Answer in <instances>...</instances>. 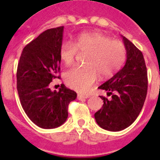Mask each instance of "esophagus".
Instances as JSON below:
<instances>
[{"instance_id": "obj_1", "label": "esophagus", "mask_w": 160, "mask_h": 160, "mask_svg": "<svg viewBox=\"0 0 160 160\" xmlns=\"http://www.w3.org/2000/svg\"><path fill=\"white\" fill-rule=\"evenodd\" d=\"M89 97H90V95H87V94H78V99L79 100L87 98Z\"/></svg>"}]
</instances>
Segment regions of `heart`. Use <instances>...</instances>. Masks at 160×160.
Segmentation results:
<instances>
[{
	"label": "heart",
	"instance_id": "1",
	"mask_svg": "<svg viewBox=\"0 0 160 160\" xmlns=\"http://www.w3.org/2000/svg\"><path fill=\"white\" fill-rule=\"evenodd\" d=\"M78 52L87 53L85 66H75L65 73L66 84L72 89L87 92L100 75L112 76L125 62L126 48L122 42L111 40L99 32H84L76 37L73 43L62 44L59 56L66 66L73 64Z\"/></svg>",
	"mask_w": 160,
	"mask_h": 160
}]
</instances>
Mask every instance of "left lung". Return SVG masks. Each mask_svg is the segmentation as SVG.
<instances>
[{
    "mask_svg": "<svg viewBox=\"0 0 160 160\" xmlns=\"http://www.w3.org/2000/svg\"><path fill=\"white\" fill-rule=\"evenodd\" d=\"M127 51L125 66L98 89L105 90L111 99L103 100L102 109L94 114L100 128L110 131L126 129L140 113L148 92V71L142 52L122 36Z\"/></svg>",
    "mask_w": 160,
    "mask_h": 160,
    "instance_id": "8db88e82",
    "label": "left lung"
}]
</instances>
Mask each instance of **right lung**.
I'll return each instance as SVG.
<instances>
[{"mask_svg":"<svg viewBox=\"0 0 160 160\" xmlns=\"http://www.w3.org/2000/svg\"><path fill=\"white\" fill-rule=\"evenodd\" d=\"M63 26L44 31L25 46L17 70V88L21 104L29 119L39 128L60 127L68 117V106L77 98L73 90L61 85L51 91L49 83L60 78L59 50Z\"/></svg>","mask_w":160,"mask_h":160,"instance_id":"add662e5","label":"right lung"}]
</instances>
